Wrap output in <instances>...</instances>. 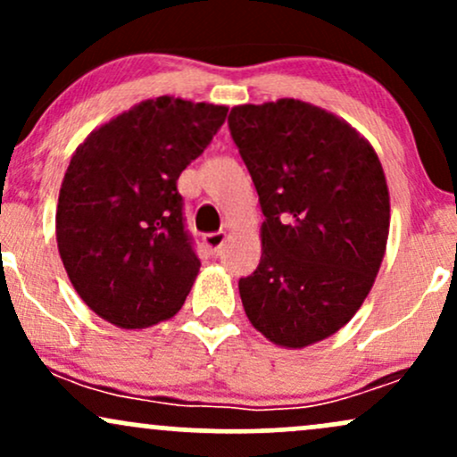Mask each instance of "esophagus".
<instances>
[{"mask_svg":"<svg viewBox=\"0 0 457 457\" xmlns=\"http://www.w3.org/2000/svg\"><path fill=\"white\" fill-rule=\"evenodd\" d=\"M223 243H225L223 232H212V234L204 236V245H206V249L211 251V253H217V251L223 246Z\"/></svg>","mask_w":457,"mask_h":457,"instance_id":"1","label":"esophagus"}]
</instances>
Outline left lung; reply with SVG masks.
Wrapping results in <instances>:
<instances>
[{
  "instance_id": "8db88e82",
  "label": "left lung",
  "mask_w": 457,
  "mask_h": 457,
  "mask_svg": "<svg viewBox=\"0 0 457 457\" xmlns=\"http://www.w3.org/2000/svg\"><path fill=\"white\" fill-rule=\"evenodd\" d=\"M264 223L262 258L238 281L249 322L298 350L337 333L363 305L389 238L380 159L339 115L296 98L229 113Z\"/></svg>"
}]
</instances>
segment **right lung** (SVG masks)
<instances>
[{
	"label": "right lung",
	"instance_id": "1",
	"mask_svg": "<svg viewBox=\"0 0 457 457\" xmlns=\"http://www.w3.org/2000/svg\"><path fill=\"white\" fill-rule=\"evenodd\" d=\"M225 118V104L148 98L72 152L55 238L68 279L96 316L120 328H148L185 305L199 260L176 182Z\"/></svg>",
	"mask_w": 457,
	"mask_h": 457
}]
</instances>
